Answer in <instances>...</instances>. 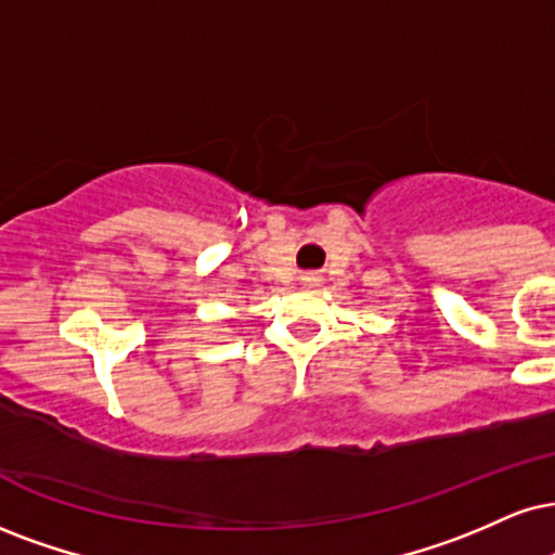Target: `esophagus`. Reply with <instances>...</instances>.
<instances>
[{
	"instance_id": "esophagus-1",
	"label": "esophagus",
	"mask_w": 555,
	"mask_h": 555,
	"mask_svg": "<svg viewBox=\"0 0 555 555\" xmlns=\"http://www.w3.org/2000/svg\"><path fill=\"white\" fill-rule=\"evenodd\" d=\"M304 283H309V285H313V283H319V278H313V275H304Z\"/></svg>"
}]
</instances>
